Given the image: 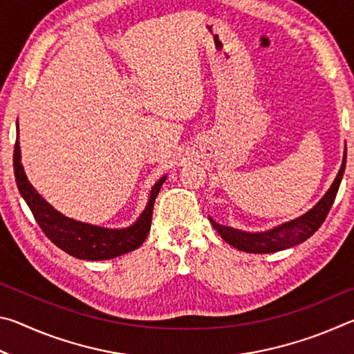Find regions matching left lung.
Masks as SVG:
<instances>
[{
	"instance_id": "obj_1",
	"label": "left lung",
	"mask_w": 354,
	"mask_h": 354,
	"mask_svg": "<svg viewBox=\"0 0 354 354\" xmlns=\"http://www.w3.org/2000/svg\"><path fill=\"white\" fill-rule=\"evenodd\" d=\"M345 164H346V148H345L342 167H340L337 176H335L333 185L329 187L325 196H323V198L317 203L309 212L301 215L299 218L287 221V223L274 227V230L266 231V232H245L241 230H234V227L231 226L220 225L212 218H211V223L225 242L232 245V247L237 250L247 251V253H259V254L274 253V251L295 247V245L304 242L306 239L313 236L314 232L322 226L323 221H325L329 209H331L333 203L335 200V195H337L340 181H342Z\"/></svg>"
}]
</instances>
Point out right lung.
I'll return each mask as SVG.
<instances>
[{
    "label": "right lung",
    "mask_w": 354,
    "mask_h": 354,
    "mask_svg": "<svg viewBox=\"0 0 354 354\" xmlns=\"http://www.w3.org/2000/svg\"><path fill=\"white\" fill-rule=\"evenodd\" d=\"M20 160V145L19 139H17L14 147V173L17 187L28 203L35 221L45 232V236L65 253L75 256L77 259L106 261L139 248L147 239L149 227H151L156 196H158L167 179L165 176L154 184L145 211L142 212L139 220L133 226L124 227V230H107V227L87 225L65 217L51 205H48L37 194V190L29 184Z\"/></svg>",
    "instance_id": "1"
}]
</instances>
